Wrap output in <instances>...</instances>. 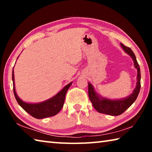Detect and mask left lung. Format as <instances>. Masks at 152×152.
Instances as JSON below:
<instances>
[{
  "instance_id": "obj_1",
  "label": "left lung",
  "mask_w": 152,
  "mask_h": 152,
  "mask_svg": "<svg viewBox=\"0 0 152 152\" xmlns=\"http://www.w3.org/2000/svg\"><path fill=\"white\" fill-rule=\"evenodd\" d=\"M121 45L123 50L132 58L133 62H134V66L137 70V85H136L133 93L125 99L119 100L108 99L106 98L100 97L94 91L92 84L88 82V96L94 109L100 113L113 115V116H117V115L124 113L135 102L139 93H140L141 88L140 68L137 61L136 60L134 53L131 50V48L124 45L123 43H121Z\"/></svg>"
}]
</instances>
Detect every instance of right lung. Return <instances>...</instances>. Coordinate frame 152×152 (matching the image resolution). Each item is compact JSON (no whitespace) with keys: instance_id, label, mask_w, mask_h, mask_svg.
Listing matches in <instances>:
<instances>
[{"instance_id":"obj_1","label":"right lung","mask_w":152,"mask_h":152,"mask_svg":"<svg viewBox=\"0 0 152 152\" xmlns=\"http://www.w3.org/2000/svg\"><path fill=\"white\" fill-rule=\"evenodd\" d=\"M14 78V71L12 70V82H13V92L17 102L29 115L36 118V119H39L54 116L60 112V110L62 109L64 106L66 92L72 83V82H70V83L67 84L60 92H59L54 96L47 100V101L40 102V103L31 104L27 103V102L23 101L17 96L16 91H15Z\"/></svg>"}]
</instances>
